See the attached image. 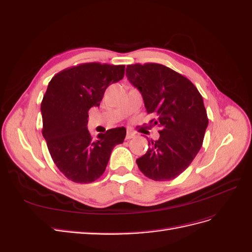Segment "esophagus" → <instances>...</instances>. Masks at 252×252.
I'll list each match as a JSON object with an SVG mask.
<instances>
[{"label": "esophagus", "instance_id": "obj_1", "mask_svg": "<svg viewBox=\"0 0 252 252\" xmlns=\"http://www.w3.org/2000/svg\"><path fill=\"white\" fill-rule=\"evenodd\" d=\"M134 136H135V134H134L132 131L127 130V132H126V139H127V140H130V139L134 138Z\"/></svg>", "mask_w": 252, "mask_h": 252}]
</instances>
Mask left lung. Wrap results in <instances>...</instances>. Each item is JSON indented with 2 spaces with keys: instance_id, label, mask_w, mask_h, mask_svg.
Wrapping results in <instances>:
<instances>
[{
  "instance_id": "obj_1",
  "label": "left lung",
  "mask_w": 252,
  "mask_h": 252,
  "mask_svg": "<svg viewBox=\"0 0 252 252\" xmlns=\"http://www.w3.org/2000/svg\"><path fill=\"white\" fill-rule=\"evenodd\" d=\"M126 77L140 90L147 113H154L158 141L136 159L139 169L154 181H170L191 164L200 151L208 118L199 90L184 75L161 64L128 65ZM154 120H151V122Z\"/></svg>"
}]
</instances>
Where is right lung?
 <instances>
[{"mask_svg": "<svg viewBox=\"0 0 252 252\" xmlns=\"http://www.w3.org/2000/svg\"><path fill=\"white\" fill-rule=\"evenodd\" d=\"M124 65L84 63L51 79L43 101L42 133L60 171L74 183L88 184L104 173L113 147L124 142L126 129L113 128L94 140L88 111L100 106L110 84L124 78Z\"/></svg>", "mask_w": 252, "mask_h": 252, "instance_id": "add662e5", "label": "right lung"}]
</instances>
